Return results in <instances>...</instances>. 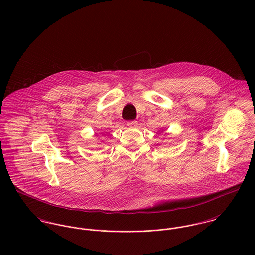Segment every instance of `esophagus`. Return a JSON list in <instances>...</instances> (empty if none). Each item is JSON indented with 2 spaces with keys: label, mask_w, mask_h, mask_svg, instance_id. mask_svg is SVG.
<instances>
[{
  "label": "esophagus",
  "mask_w": 255,
  "mask_h": 255,
  "mask_svg": "<svg viewBox=\"0 0 255 255\" xmlns=\"http://www.w3.org/2000/svg\"><path fill=\"white\" fill-rule=\"evenodd\" d=\"M127 125H128V127H130V128H135V127L137 126V121H135V120H133V121H128V122H127Z\"/></svg>",
  "instance_id": "1"
}]
</instances>
